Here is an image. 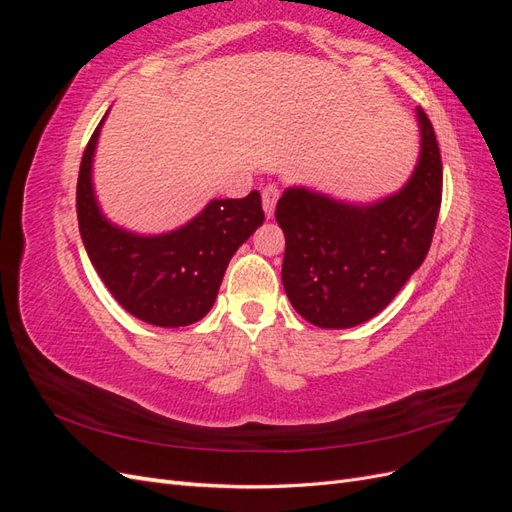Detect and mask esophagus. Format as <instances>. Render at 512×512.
I'll return each instance as SVG.
<instances>
[{
  "label": "esophagus",
  "mask_w": 512,
  "mask_h": 512,
  "mask_svg": "<svg viewBox=\"0 0 512 512\" xmlns=\"http://www.w3.org/2000/svg\"><path fill=\"white\" fill-rule=\"evenodd\" d=\"M277 198H280V188H277L275 183L265 185V190H262V207H265L267 218H273V211L277 205Z\"/></svg>",
  "instance_id": "obj_1"
}]
</instances>
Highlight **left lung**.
Instances as JSON below:
<instances>
[{
    "instance_id": "8db88e82",
    "label": "left lung",
    "mask_w": 512,
    "mask_h": 512,
    "mask_svg": "<svg viewBox=\"0 0 512 512\" xmlns=\"http://www.w3.org/2000/svg\"><path fill=\"white\" fill-rule=\"evenodd\" d=\"M421 160L406 188L356 207L290 188L277 200L284 230L282 282L292 307L322 329H350L380 314L423 265L442 203V158L423 108Z\"/></svg>"
}]
</instances>
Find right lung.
Masks as SVG:
<instances>
[{"label": "right lung", "instance_id": "obj_1", "mask_svg": "<svg viewBox=\"0 0 512 512\" xmlns=\"http://www.w3.org/2000/svg\"><path fill=\"white\" fill-rule=\"evenodd\" d=\"M102 121L85 147L76 183V218L87 256L132 316L156 327H188L213 307L232 254L265 222L260 194L211 200L190 224L158 237L108 224L91 190Z\"/></svg>", "mask_w": 512, "mask_h": 512}]
</instances>
